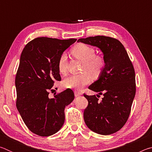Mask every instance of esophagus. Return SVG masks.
Wrapping results in <instances>:
<instances>
[{"label":"esophagus","mask_w":152,"mask_h":152,"mask_svg":"<svg viewBox=\"0 0 152 152\" xmlns=\"http://www.w3.org/2000/svg\"><path fill=\"white\" fill-rule=\"evenodd\" d=\"M74 95H75L76 97H78L80 96V95H81V92H78V91H75L74 92Z\"/></svg>","instance_id":"obj_1"}]
</instances>
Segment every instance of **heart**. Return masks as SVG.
I'll return each instance as SVG.
<instances>
[{
    "mask_svg": "<svg viewBox=\"0 0 152 152\" xmlns=\"http://www.w3.org/2000/svg\"><path fill=\"white\" fill-rule=\"evenodd\" d=\"M71 53L74 58L82 61V71L84 72L79 75L69 76L63 81V85L68 88L82 89L91 81L92 76H100L103 70L104 62L101 56L96 55L94 49L90 46L80 43L71 50ZM67 57L65 53L60 56L58 60V71L61 74L67 73Z\"/></svg>",
    "mask_w": 152,
    "mask_h": 152,
    "instance_id": "heart-1",
    "label": "heart"
}]
</instances>
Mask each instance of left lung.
<instances>
[{
  "mask_svg": "<svg viewBox=\"0 0 152 152\" xmlns=\"http://www.w3.org/2000/svg\"><path fill=\"white\" fill-rule=\"evenodd\" d=\"M78 42L99 48L104 62L101 74L88 87L103 98L100 101L95 95L84 94L88 102L84 122L98 134H112L123 127L129 116L136 91L133 64L124 46L114 38L99 35L81 38Z\"/></svg>",
  "mask_w": 152,
  "mask_h": 152,
  "instance_id": "obj_1",
  "label": "left lung"
}]
</instances>
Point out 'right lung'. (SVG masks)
Instances as JSON below:
<instances>
[{"label":"right lung","instance_id":"right-lung-1","mask_svg":"<svg viewBox=\"0 0 152 152\" xmlns=\"http://www.w3.org/2000/svg\"><path fill=\"white\" fill-rule=\"evenodd\" d=\"M76 39L37 37L27 43L20 58L15 78L17 108L31 132L42 137L57 133L65 121L64 109L74 99L68 88L48 96L56 80L60 81L58 60Z\"/></svg>","mask_w":152,"mask_h":152}]
</instances>
